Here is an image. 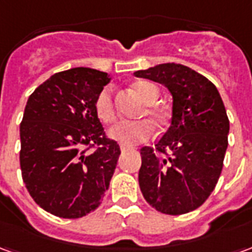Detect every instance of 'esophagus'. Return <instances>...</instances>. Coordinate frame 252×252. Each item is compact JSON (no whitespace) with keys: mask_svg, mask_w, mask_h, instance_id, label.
I'll return each mask as SVG.
<instances>
[{"mask_svg":"<svg viewBox=\"0 0 252 252\" xmlns=\"http://www.w3.org/2000/svg\"><path fill=\"white\" fill-rule=\"evenodd\" d=\"M120 150L124 153V151H128V150H132V147H129V146H120Z\"/></svg>","mask_w":252,"mask_h":252,"instance_id":"obj_1","label":"esophagus"}]
</instances>
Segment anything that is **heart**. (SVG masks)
<instances>
[{
  "instance_id": "1",
  "label": "heart",
  "mask_w": 252,
  "mask_h": 252,
  "mask_svg": "<svg viewBox=\"0 0 252 252\" xmlns=\"http://www.w3.org/2000/svg\"><path fill=\"white\" fill-rule=\"evenodd\" d=\"M133 89L137 95L144 102H147L142 115L150 116L158 126L164 124L166 121L164 112L159 106L154 105V102L159 97V89L154 83L147 82V81H139L133 85ZM94 110H95L97 117L105 124H113L117 120V112H116L112 89L104 88L99 92L94 102ZM153 126L147 120L124 121L110 129L109 136L123 146H133V144H139V143L148 140L153 135Z\"/></svg>"
}]
</instances>
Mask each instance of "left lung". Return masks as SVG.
<instances>
[{
    "mask_svg": "<svg viewBox=\"0 0 252 252\" xmlns=\"http://www.w3.org/2000/svg\"><path fill=\"white\" fill-rule=\"evenodd\" d=\"M135 75L162 83L173 95L169 131L155 148L140 150L143 197L166 215L194 211L215 190L224 164L229 120L221 97L208 78L178 63Z\"/></svg>",
    "mask_w": 252,
    "mask_h": 252,
    "instance_id": "left-lung-1",
    "label": "left lung"
}]
</instances>
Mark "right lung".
I'll return each instance as SVG.
<instances>
[{
    "label": "right lung",
    "instance_id": "right-lung-1",
    "mask_svg": "<svg viewBox=\"0 0 252 252\" xmlns=\"http://www.w3.org/2000/svg\"><path fill=\"white\" fill-rule=\"evenodd\" d=\"M109 82L106 72L77 67L36 88L20 124V167L37 205L63 219L98 208L120 157L95 115L94 102Z\"/></svg>",
    "mask_w": 252,
    "mask_h": 252
}]
</instances>
